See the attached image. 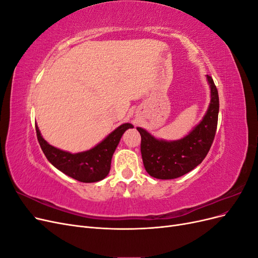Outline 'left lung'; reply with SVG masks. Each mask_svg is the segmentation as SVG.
I'll return each mask as SVG.
<instances>
[{
	"instance_id": "obj_1",
	"label": "left lung",
	"mask_w": 258,
	"mask_h": 258,
	"mask_svg": "<svg viewBox=\"0 0 258 258\" xmlns=\"http://www.w3.org/2000/svg\"><path fill=\"white\" fill-rule=\"evenodd\" d=\"M211 100L202 120L188 135L174 141L155 138L141 127V154L146 172L159 179H172L196 168L206 158L215 137L220 101L212 77L207 75Z\"/></svg>"
}]
</instances>
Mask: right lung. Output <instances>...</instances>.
Here are the masks:
<instances>
[{
    "instance_id": "right-lung-1",
    "label": "right lung",
    "mask_w": 258,
    "mask_h": 258,
    "mask_svg": "<svg viewBox=\"0 0 258 258\" xmlns=\"http://www.w3.org/2000/svg\"><path fill=\"white\" fill-rule=\"evenodd\" d=\"M129 128H134V124L122 123L90 150L72 154L50 145L44 140L37 124H35L38 143L46 158L62 173L83 183L99 182L107 176L113 154L123 132Z\"/></svg>"
}]
</instances>
